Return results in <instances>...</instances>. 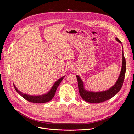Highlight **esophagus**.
<instances>
[{
    "label": "esophagus",
    "mask_w": 134,
    "mask_h": 134,
    "mask_svg": "<svg viewBox=\"0 0 134 134\" xmlns=\"http://www.w3.org/2000/svg\"><path fill=\"white\" fill-rule=\"evenodd\" d=\"M68 68H70V70H72V71H73L75 70V66L73 65V64H70V65L68 66Z\"/></svg>",
    "instance_id": "1"
}]
</instances>
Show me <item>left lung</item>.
Segmentation results:
<instances>
[{
	"instance_id": "left-lung-1",
	"label": "left lung",
	"mask_w": 134,
	"mask_h": 134,
	"mask_svg": "<svg viewBox=\"0 0 134 134\" xmlns=\"http://www.w3.org/2000/svg\"><path fill=\"white\" fill-rule=\"evenodd\" d=\"M115 39L116 41L122 45L121 42L118 38H116ZM122 55V67L121 70L120 75L118 77V79L116 81V83L111 87L107 90L102 91L94 92L86 90L85 88V84L82 80L81 79V78L79 75H76L77 81H78L80 94L81 97L85 101L90 103H100L107 101L114 97L119 91L120 89L121 88L125 78V72H126V60H125L124 57L123 51Z\"/></svg>"
}]
</instances>
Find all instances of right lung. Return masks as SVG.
I'll return each mask as SVG.
<instances>
[{
	"instance_id": "right-lung-1",
	"label": "right lung",
	"mask_w": 134,
	"mask_h": 134,
	"mask_svg": "<svg viewBox=\"0 0 134 134\" xmlns=\"http://www.w3.org/2000/svg\"><path fill=\"white\" fill-rule=\"evenodd\" d=\"M64 77H65V76L61 77V78H59L57 81H56L53 84V85L52 86L51 88L49 90V91H48L46 93L40 94V95H31V94L24 93L23 92H21L20 91H19L17 88L14 83L13 85L14 86V88L16 90V91L26 100L34 103H46L47 102H49L53 98L55 93L57 87H58L59 85L61 82V81H62Z\"/></svg>"
}]
</instances>
